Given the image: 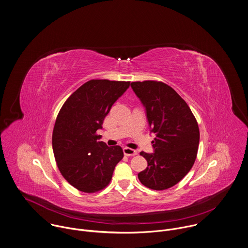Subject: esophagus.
Here are the masks:
<instances>
[{
  "mask_svg": "<svg viewBox=\"0 0 248 248\" xmlns=\"http://www.w3.org/2000/svg\"><path fill=\"white\" fill-rule=\"evenodd\" d=\"M124 154L125 155H137V151L130 149V148H124Z\"/></svg>",
  "mask_w": 248,
  "mask_h": 248,
  "instance_id": "34e87169",
  "label": "esophagus"
}]
</instances>
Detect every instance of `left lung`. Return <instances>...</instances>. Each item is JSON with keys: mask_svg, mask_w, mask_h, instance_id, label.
<instances>
[{"mask_svg": "<svg viewBox=\"0 0 248 248\" xmlns=\"http://www.w3.org/2000/svg\"><path fill=\"white\" fill-rule=\"evenodd\" d=\"M130 86L145 107L151 132L155 133L154 153H140L148 166L138 178L152 190L171 188L194 166L200 143L197 120L185 100L167 84L144 80Z\"/></svg>", "mask_w": 248, "mask_h": 248, "instance_id": "obj_1", "label": "left lung"}]
</instances>
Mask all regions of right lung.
<instances>
[{
  "instance_id": "right-lung-1",
  "label": "right lung",
  "mask_w": 248,
  "mask_h": 248,
  "mask_svg": "<svg viewBox=\"0 0 248 248\" xmlns=\"http://www.w3.org/2000/svg\"><path fill=\"white\" fill-rule=\"evenodd\" d=\"M129 84L91 79L71 94L57 115L52 132L54 157L62 176L80 192L94 193L108 186L124 156L120 146L108 147L96 131Z\"/></svg>"
}]
</instances>
